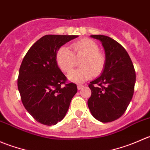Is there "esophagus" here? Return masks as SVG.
I'll return each instance as SVG.
<instances>
[{
	"mask_svg": "<svg viewBox=\"0 0 150 150\" xmlns=\"http://www.w3.org/2000/svg\"><path fill=\"white\" fill-rule=\"evenodd\" d=\"M78 90H81V88H83V85H82V84H78Z\"/></svg>",
	"mask_w": 150,
	"mask_h": 150,
	"instance_id": "1",
	"label": "esophagus"
}]
</instances>
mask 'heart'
<instances>
[{
    "instance_id": "1",
    "label": "heart",
    "mask_w": 150,
    "mask_h": 150,
    "mask_svg": "<svg viewBox=\"0 0 150 150\" xmlns=\"http://www.w3.org/2000/svg\"><path fill=\"white\" fill-rule=\"evenodd\" d=\"M72 52L65 46L59 48L56 54L57 65L62 72L68 73L75 64V59H81V68L72 71L68 78L74 82H83L93 75L98 76L105 69L107 59L105 55L99 51V46L93 40L83 38L72 43Z\"/></svg>"
}]
</instances>
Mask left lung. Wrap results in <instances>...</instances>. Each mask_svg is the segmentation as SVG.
Masks as SVG:
<instances>
[{
    "label": "left lung",
    "instance_id": "8db88e82",
    "mask_svg": "<svg viewBox=\"0 0 150 150\" xmlns=\"http://www.w3.org/2000/svg\"><path fill=\"white\" fill-rule=\"evenodd\" d=\"M91 36L102 42L107 63L102 75L88 85L91 96L88 106L96 120L110 122L121 117L132 99L135 69L127 51L116 40L102 35Z\"/></svg>",
    "mask_w": 150,
    "mask_h": 150
}]
</instances>
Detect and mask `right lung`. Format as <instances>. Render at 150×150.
<instances>
[{
    "label": "right lung",
    "instance_id": "1",
    "mask_svg": "<svg viewBox=\"0 0 150 150\" xmlns=\"http://www.w3.org/2000/svg\"><path fill=\"white\" fill-rule=\"evenodd\" d=\"M77 37L46 35L30 47L21 64L17 85L22 104L43 125L61 121L78 91L76 84L67 82L56 61L59 48Z\"/></svg>",
    "mask_w": 150,
    "mask_h": 150
}]
</instances>
